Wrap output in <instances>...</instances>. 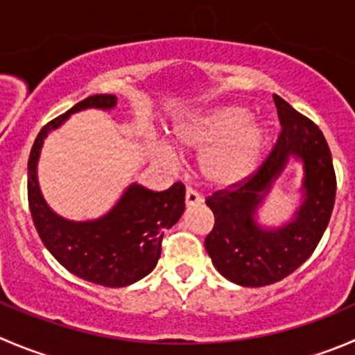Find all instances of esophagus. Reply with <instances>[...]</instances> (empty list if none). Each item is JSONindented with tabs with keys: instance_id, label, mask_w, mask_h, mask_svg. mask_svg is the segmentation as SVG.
Instances as JSON below:
<instances>
[{
	"instance_id": "34e87169",
	"label": "esophagus",
	"mask_w": 355,
	"mask_h": 355,
	"mask_svg": "<svg viewBox=\"0 0 355 355\" xmlns=\"http://www.w3.org/2000/svg\"><path fill=\"white\" fill-rule=\"evenodd\" d=\"M201 196H199L194 189H187V191H185V206L201 205Z\"/></svg>"
}]
</instances>
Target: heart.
Returning <instances> with one entry per match:
<instances>
[{
	"instance_id": "1",
	"label": "heart",
	"mask_w": 355,
	"mask_h": 355,
	"mask_svg": "<svg viewBox=\"0 0 355 355\" xmlns=\"http://www.w3.org/2000/svg\"><path fill=\"white\" fill-rule=\"evenodd\" d=\"M173 139L180 149L202 150L199 173L206 184L234 187L257 170L269 130L260 119L248 118L246 109L225 105L178 123ZM154 156L164 164L175 163V150L166 144H161Z\"/></svg>"
}]
</instances>
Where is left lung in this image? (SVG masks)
Segmentation results:
<instances>
[{
  "label": "left lung",
  "mask_w": 355,
  "mask_h": 355,
  "mask_svg": "<svg viewBox=\"0 0 355 355\" xmlns=\"http://www.w3.org/2000/svg\"><path fill=\"white\" fill-rule=\"evenodd\" d=\"M274 104L281 133L269 157L244 184L206 199L215 215L206 251L225 279L246 288L267 286L295 272L314 253L335 205L336 177L322 132L279 95ZM290 159L304 166L302 205L290 223L263 227L256 209Z\"/></svg>",
  "instance_id": "1"
}]
</instances>
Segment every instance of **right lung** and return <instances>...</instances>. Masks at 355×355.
<instances>
[{"mask_svg": "<svg viewBox=\"0 0 355 355\" xmlns=\"http://www.w3.org/2000/svg\"><path fill=\"white\" fill-rule=\"evenodd\" d=\"M116 95H92L65 114L43 126L27 163V198L41 241L55 260L71 274L107 288L137 283L154 270L161 257L164 230L178 222L185 208V187L177 182L163 192L130 184L105 215L95 220L64 218L48 206L37 182V161L48 133L60 128L69 116L85 109L111 111Z\"/></svg>", "mask_w": 355, "mask_h": 355, "instance_id": "1", "label": "right lung"}]
</instances>
